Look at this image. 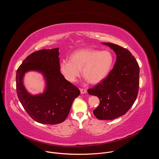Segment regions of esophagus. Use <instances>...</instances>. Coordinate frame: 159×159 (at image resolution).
Listing matches in <instances>:
<instances>
[{
	"mask_svg": "<svg viewBox=\"0 0 159 159\" xmlns=\"http://www.w3.org/2000/svg\"><path fill=\"white\" fill-rule=\"evenodd\" d=\"M80 90L81 94H85L87 93V89H80Z\"/></svg>",
	"mask_w": 159,
	"mask_h": 159,
	"instance_id": "obj_1",
	"label": "esophagus"
}]
</instances>
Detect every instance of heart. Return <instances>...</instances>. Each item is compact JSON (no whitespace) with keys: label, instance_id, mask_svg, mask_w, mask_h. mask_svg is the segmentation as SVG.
<instances>
[{"label":"heart","instance_id":"1","mask_svg":"<svg viewBox=\"0 0 159 159\" xmlns=\"http://www.w3.org/2000/svg\"><path fill=\"white\" fill-rule=\"evenodd\" d=\"M114 61V55L108 50L83 48L73 52L70 60H62L60 70L66 80L75 82L82 69L83 77L89 83L96 84L107 77Z\"/></svg>","mask_w":159,"mask_h":159}]
</instances>
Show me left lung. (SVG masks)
Listing matches in <instances>:
<instances>
[{"instance_id":"left-lung-1","label":"left lung","mask_w":159,"mask_h":159,"mask_svg":"<svg viewBox=\"0 0 159 159\" xmlns=\"http://www.w3.org/2000/svg\"><path fill=\"white\" fill-rule=\"evenodd\" d=\"M102 44L115 51L116 61L107 77L87 91L100 100L99 106L93 111L95 116L100 120H111L124 115L137 99L140 68L127 49L111 43Z\"/></svg>"}]
</instances>
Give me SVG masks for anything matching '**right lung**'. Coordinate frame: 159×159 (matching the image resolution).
Masks as SVG:
<instances>
[{"instance_id":"right-lung-1","label":"right lung","mask_w":159,"mask_h":159,"mask_svg":"<svg viewBox=\"0 0 159 159\" xmlns=\"http://www.w3.org/2000/svg\"><path fill=\"white\" fill-rule=\"evenodd\" d=\"M58 48L34 52L27 57L16 72L18 98L29 116L38 123L56 125L65 120L74 100L80 95L78 87L66 80L60 70ZM41 72L47 82L44 93L32 96L22 83L24 74Z\"/></svg>"}]
</instances>
